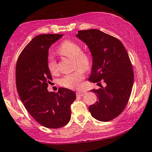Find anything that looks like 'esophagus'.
Returning a JSON list of instances; mask_svg holds the SVG:
<instances>
[{"label":"esophagus","mask_w":152,"mask_h":152,"mask_svg":"<svg viewBox=\"0 0 152 152\" xmlns=\"http://www.w3.org/2000/svg\"><path fill=\"white\" fill-rule=\"evenodd\" d=\"M85 94H86L85 91H76V96H83Z\"/></svg>","instance_id":"1"}]
</instances>
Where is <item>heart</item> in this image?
I'll return each instance as SVG.
<instances>
[{"label":"heart","instance_id":"1","mask_svg":"<svg viewBox=\"0 0 152 152\" xmlns=\"http://www.w3.org/2000/svg\"><path fill=\"white\" fill-rule=\"evenodd\" d=\"M59 53L65 56L74 59V66L77 69L74 73L64 76L59 83L62 86L71 89H76L81 86V83L84 78L83 70L86 71L90 66L91 61L88 54L81 52V48L78 43L72 41H65L61 45ZM48 68L52 74L57 72V64L52 56L48 58Z\"/></svg>","mask_w":152,"mask_h":152}]
</instances>
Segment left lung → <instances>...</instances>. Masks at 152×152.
I'll return each instance as SVG.
<instances>
[{
  "label": "left lung",
  "mask_w": 152,
  "mask_h": 152,
  "mask_svg": "<svg viewBox=\"0 0 152 152\" xmlns=\"http://www.w3.org/2000/svg\"><path fill=\"white\" fill-rule=\"evenodd\" d=\"M76 37L86 43L93 58L88 81L106 84L91 90L98 101L88 110L98 121H111L124 111L132 93L134 71L128 53L119 40L98 29L79 31Z\"/></svg>",
  "instance_id": "1"
}]
</instances>
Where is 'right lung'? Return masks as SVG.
Returning <instances> with one entry per match:
<instances>
[{
  "label": "right lung",
  "mask_w": 152,
  "mask_h": 152,
  "mask_svg": "<svg viewBox=\"0 0 152 152\" xmlns=\"http://www.w3.org/2000/svg\"><path fill=\"white\" fill-rule=\"evenodd\" d=\"M63 34H41L33 38L19 56L15 81L20 100L33 118L43 126L57 129L71 119L74 91L60 88L57 93L47 90L52 80L48 68V50Z\"/></svg>",
  "instance_id": "1"
}]
</instances>
